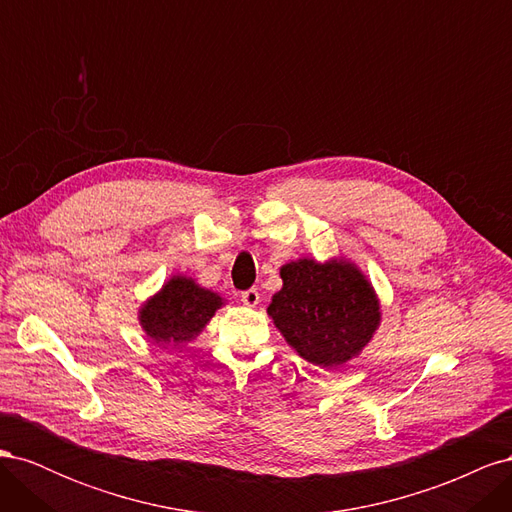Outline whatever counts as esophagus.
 Listing matches in <instances>:
<instances>
[{
	"instance_id": "1",
	"label": "esophagus",
	"mask_w": 512,
	"mask_h": 512,
	"mask_svg": "<svg viewBox=\"0 0 512 512\" xmlns=\"http://www.w3.org/2000/svg\"><path fill=\"white\" fill-rule=\"evenodd\" d=\"M241 301H243L245 305H250V307H254V305H258V301H260V292H258L256 288H250V290H243V292H241Z\"/></svg>"
}]
</instances>
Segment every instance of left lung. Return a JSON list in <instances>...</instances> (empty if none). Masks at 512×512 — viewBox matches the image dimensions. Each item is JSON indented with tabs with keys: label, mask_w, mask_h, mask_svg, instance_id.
I'll return each instance as SVG.
<instances>
[{
	"label": "left lung",
	"mask_w": 512,
	"mask_h": 512,
	"mask_svg": "<svg viewBox=\"0 0 512 512\" xmlns=\"http://www.w3.org/2000/svg\"><path fill=\"white\" fill-rule=\"evenodd\" d=\"M282 280L267 312L305 361L337 367L374 335L380 322L376 294L352 265L305 258L282 267Z\"/></svg>",
	"instance_id": "8db88e82"
}]
</instances>
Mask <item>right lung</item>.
Here are the masks:
<instances>
[{"label":"right lung","instance_id":"obj_1","mask_svg":"<svg viewBox=\"0 0 512 512\" xmlns=\"http://www.w3.org/2000/svg\"><path fill=\"white\" fill-rule=\"evenodd\" d=\"M220 305L218 294L185 277H173L141 309V322L156 344H183L203 331Z\"/></svg>","mask_w":512,"mask_h":512}]
</instances>
